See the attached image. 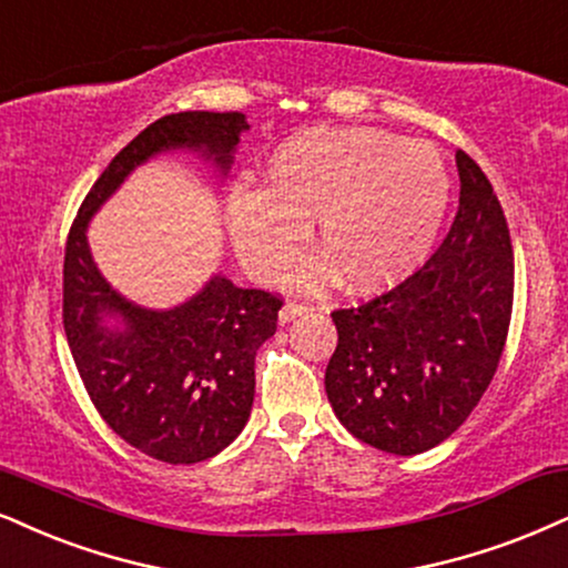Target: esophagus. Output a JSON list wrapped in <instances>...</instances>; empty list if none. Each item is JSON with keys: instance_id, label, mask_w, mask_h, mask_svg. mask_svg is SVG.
<instances>
[{"instance_id": "obj_1", "label": "esophagus", "mask_w": 568, "mask_h": 568, "mask_svg": "<svg viewBox=\"0 0 568 568\" xmlns=\"http://www.w3.org/2000/svg\"><path fill=\"white\" fill-rule=\"evenodd\" d=\"M307 311H311V307L303 303H284L282 311H278V321H282V324H290V321L305 316Z\"/></svg>"}]
</instances>
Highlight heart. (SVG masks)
Instances as JSON below:
<instances>
[{
    "label": "heart",
    "instance_id": "obj_1",
    "mask_svg": "<svg viewBox=\"0 0 568 568\" xmlns=\"http://www.w3.org/2000/svg\"><path fill=\"white\" fill-rule=\"evenodd\" d=\"M450 202V173L429 142L371 129H316L278 146L257 189L226 207L236 255L252 276L276 282L295 263L307 223L324 257L300 273L305 286L339 276L358 295L413 276L437 242Z\"/></svg>",
    "mask_w": 568,
    "mask_h": 568
}]
</instances>
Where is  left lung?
Here are the masks:
<instances>
[{"instance_id": "left-lung-1", "label": "left lung", "mask_w": 568, "mask_h": 568, "mask_svg": "<svg viewBox=\"0 0 568 568\" xmlns=\"http://www.w3.org/2000/svg\"><path fill=\"white\" fill-rule=\"evenodd\" d=\"M458 213L437 252L395 290L332 313L326 395L342 426L376 450L445 443L485 395L514 311V247L481 168L455 152Z\"/></svg>"}]
</instances>
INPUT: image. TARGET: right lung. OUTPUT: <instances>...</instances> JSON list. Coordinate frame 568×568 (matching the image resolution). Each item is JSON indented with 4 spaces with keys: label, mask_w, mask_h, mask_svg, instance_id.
<instances>
[{
    "label": "right lung",
    "mask_w": 568,
    "mask_h": 568,
    "mask_svg": "<svg viewBox=\"0 0 568 568\" xmlns=\"http://www.w3.org/2000/svg\"><path fill=\"white\" fill-rule=\"evenodd\" d=\"M250 125L242 113L165 115L110 160L70 226L62 265V326L91 403L118 437L173 466L213 458L247 424L255 353L276 334L282 297L213 276L171 311L139 307L104 282L91 261V215L136 165L165 150H194L229 171ZM122 321L108 329L101 321Z\"/></svg>",
    "instance_id": "1"
}]
</instances>
